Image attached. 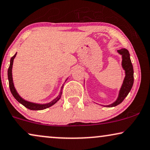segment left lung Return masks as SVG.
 I'll return each mask as SVG.
<instances>
[{
    "mask_svg": "<svg viewBox=\"0 0 150 150\" xmlns=\"http://www.w3.org/2000/svg\"><path fill=\"white\" fill-rule=\"evenodd\" d=\"M117 52H118L119 54L121 55V57H122L121 66H122V68L125 71V76L124 77V79H123L122 86H121V88L119 90L118 97L116 99V101L110 105H101L103 106L111 108L120 104L124 100V99L127 97V95H128L134 83L133 66L132 64L129 51L126 49H121L120 50H118Z\"/></svg>",
    "mask_w": 150,
    "mask_h": 150,
    "instance_id": "obj_1",
    "label": "left lung"
}]
</instances>
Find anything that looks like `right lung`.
Returning <instances> with one entry per match:
<instances>
[{
    "label": "right lung",
    "instance_id": "add662e5",
    "mask_svg": "<svg viewBox=\"0 0 150 150\" xmlns=\"http://www.w3.org/2000/svg\"><path fill=\"white\" fill-rule=\"evenodd\" d=\"M17 53L13 55V56L11 57V59H10V64H9V67L8 69V71H7V75H8V80H9V88H10V91H11V94L13 96V97L16 99V100L18 101L19 103H21L22 105H23L24 106L27 108L31 110H42L48 108L52 106L53 105H54L55 103L57 102V101L60 99L61 96H62V88L64 85H62V86L61 88V91L60 93H59V95L57 96L56 98H55L53 101H51V102L49 103H43V104H41V103H33L31 102V101H28L27 100H25V99L22 98L21 96L19 95V94L18 93V92L16 90L15 87H14V84H13V77H12V67H13V59H14L15 57L16 56ZM68 79H66L65 82L67 81Z\"/></svg>",
    "mask_w": 150,
    "mask_h": 150
}]
</instances>
